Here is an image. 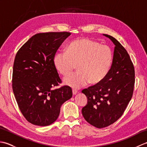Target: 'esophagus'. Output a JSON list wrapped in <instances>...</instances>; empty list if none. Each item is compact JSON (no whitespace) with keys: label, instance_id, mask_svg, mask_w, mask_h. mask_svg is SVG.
I'll return each instance as SVG.
<instances>
[{"label":"esophagus","instance_id":"obj_1","mask_svg":"<svg viewBox=\"0 0 147 147\" xmlns=\"http://www.w3.org/2000/svg\"><path fill=\"white\" fill-rule=\"evenodd\" d=\"M78 93V91L76 90H74V89H73V94L74 95H76V93Z\"/></svg>","mask_w":147,"mask_h":147}]
</instances>
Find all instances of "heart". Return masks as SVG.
Listing matches in <instances>:
<instances>
[{
  "label": "heart",
  "mask_w": 147,
  "mask_h": 147,
  "mask_svg": "<svg viewBox=\"0 0 147 147\" xmlns=\"http://www.w3.org/2000/svg\"><path fill=\"white\" fill-rule=\"evenodd\" d=\"M112 61L110 48L87 38L73 40L67 51H59L54 57L55 67L62 76L69 74L77 65L78 71L64 78L65 85L73 88H79L88 82L91 85L100 83L107 75Z\"/></svg>",
  "instance_id": "1"
}]
</instances>
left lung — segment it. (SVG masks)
I'll return each mask as SVG.
<instances>
[{
    "mask_svg": "<svg viewBox=\"0 0 147 147\" xmlns=\"http://www.w3.org/2000/svg\"><path fill=\"white\" fill-rule=\"evenodd\" d=\"M104 35L115 45L112 66L100 83L82 92L88 98L82 114L97 128L110 126L122 116L133 96L135 82V67L126 50L114 37Z\"/></svg>",
    "mask_w": 147,
    "mask_h": 147,
    "instance_id": "8db88e82",
    "label": "left lung"
}]
</instances>
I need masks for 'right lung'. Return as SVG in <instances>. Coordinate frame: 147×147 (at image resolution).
Returning a JSON list of instances; mask_svg holds the SVG:
<instances>
[{"instance_id":"1","label":"right lung","mask_w":147,"mask_h":147,"mask_svg":"<svg viewBox=\"0 0 147 147\" xmlns=\"http://www.w3.org/2000/svg\"><path fill=\"white\" fill-rule=\"evenodd\" d=\"M71 33L48 32L33 35L19 49L14 59L12 86L18 107L34 125L49 126L59 117L63 103L73 95L62 83L54 64L59 47Z\"/></svg>"}]
</instances>
